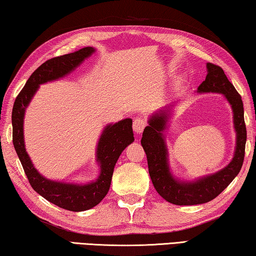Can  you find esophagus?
I'll use <instances>...</instances> for the list:
<instances>
[{"mask_svg": "<svg viewBox=\"0 0 256 256\" xmlns=\"http://www.w3.org/2000/svg\"><path fill=\"white\" fill-rule=\"evenodd\" d=\"M146 124H148V121H146L145 118H143V116H136V118L134 119V122H132L134 132L137 134H140L144 130Z\"/></svg>", "mask_w": 256, "mask_h": 256, "instance_id": "34e87169", "label": "esophagus"}]
</instances>
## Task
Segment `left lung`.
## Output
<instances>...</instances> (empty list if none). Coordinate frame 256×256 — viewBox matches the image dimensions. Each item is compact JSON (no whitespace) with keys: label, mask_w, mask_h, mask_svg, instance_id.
<instances>
[{"label":"left lung","mask_w":256,"mask_h":256,"mask_svg":"<svg viewBox=\"0 0 256 256\" xmlns=\"http://www.w3.org/2000/svg\"><path fill=\"white\" fill-rule=\"evenodd\" d=\"M205 80L198 86L200 93H221L229 100L234 111V124L237 132L236 150L232 161L219 172L208 176L198 182H182L171 176L168 166L166 148L162 130L166 127V111L154 114L144 129L142 146L146 153L150 177L156 192L168 202L176 205H196L210 202L221 194L240 172L244 162L246 126L242 96L228 80L222 68L208 64Z\"/></svg>","instance_id":"left-lung-1"}]
</instances>
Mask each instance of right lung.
Listing matches in <instances>:
<instances>
[{
  "instance_id": "right-lung-1",
  "label": "right lung",
  "mask_w": 256,
  "mask_h": 256,
  "mask_svg": "<svg viewBox=\"0 0 256 256\" xmlns=\"http://www.w3.org/2000/svg\"><path fill=\"white\" fill-rule=\"evenodd\" d=\"M93 52V48H84L77 52L45 61L28 78L26 85L16 98L12 108V142L32 190L58 208L74 212L90 210L106 198L111 185L116 163L121 152L134 142L132 120H121L118 124H108L104 129L98 145V161L100 164V177L95 182L80 186L52 182L37 172L24 150V116L26 106L40 84L66 76Z\"/></svg>"
}]
</instances>
